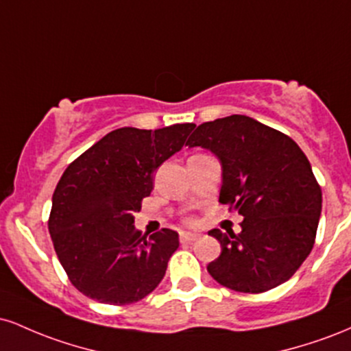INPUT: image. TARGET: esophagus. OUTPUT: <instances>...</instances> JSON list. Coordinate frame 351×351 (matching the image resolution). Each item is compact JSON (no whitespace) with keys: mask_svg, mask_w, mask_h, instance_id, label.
I'll return each mask as SVG.
<instances>
[{"mask_svg":"<svg viewBox=\"0 0 351 351\" xmlns=\"http://www.w3.org/2000/svg\"><path fill=\"white\" fill-rule=\"evenodd\" d=\"M198 237V234H191V232H181L180 241L181 243H193V241H196Z\"/></svg>","mask_w":351,"mask_h":351,"instance_id":"esophagus-1","label":"esophagus"}]
</instances>
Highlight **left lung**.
<instances>
[{"mask_svg": "<svg viewBox=\"0 0 351 351\" xmlns=\"http://www.w3.org/2000/svg\"><path fill=\"white\" fill-rule=\"evenodd\" d=\"M186 145L219 158V203L244 216L239 234L208 232L221 244L219 257L208 264L213 279L245 293L291 279L312 251L322 211L320 184L299 145L245 115L201 123Z\"/></svg>", "mask_w": 351, "mask_h": 351, "instance_id": "8db88e82", "label": "left lung"}]
</instances>
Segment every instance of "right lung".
Returning a JSON list of instances; mask_svg holds the SVG:
<instances>
[{"instance_id": "obj_1", "label": "right lung", "mask_w": 351, "mask_h": 351, "mask_svg": "<svg viewBox=\"0 0 351 351\" xmlns=\"http://www.w3.org/2000/svg\"><path fill=\"white\" fill-rule=\"evenodd\" d=\"M195 127L117 128L62 173L47 226L71 284L88 299L134 304L162 282L178 234L163 228L147 237L135 229L134 215L150 196L153 173L183 148Z\"/></svg>"}]
</instances>
